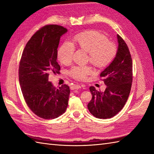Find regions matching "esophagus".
Segmentation results:
<instances>
[{"label": "esophagus", "instance_id": "esophagus-1", "mask_svg": "<svg viewBox=\"0 0 154 154\" xmlns=\"http://www.w3.org/2000/svg\"><path fill=\"white\" fill-rule=\"evenodd\" d=\"M81 88V85H73L71 87V90H74V89H79Z\"/></svg>", "mask_w": 154, "mask_h": 154}]
</instances>
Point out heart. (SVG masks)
I'll return each mask as SVG.
<instances>
[{
    "mask_svg": "<svg viewBox=\"0 0 154 154\" xmlns=\"http://www.w3.org/2000/svg\"><path fill=\"white\" fill-rule=\"evenodd\" d=\"M74 48H79L89 54L88 60L97 68L108 66L117 53V48L112 42L109 41L105 35L95 30H89L77 34L71 43L65 42L59 48L57 59L61 63L69 65L74 53ZM89 66H78L71 69L69 74L76 79L84 80L91 73Z\"/></svg>",
    "mask_w": 154,
    "mask_h": 154,
    "instance_id": "1",
    "label": "heart"
}]
</instances>
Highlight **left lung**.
Instances as JSON below:
<instances>
[{"mask_svg":"<svg viewBox=\"0 0 154 154\" xmlns=\"http://www.w3.org/2000/svg\"><path fill=\"white\" fill-rule=\"evenodd\" d=\"M118 49L115 58L100 74L106 85L105 91H97L90 87L92 99L88 103L89 112L98 119H110L125 105L131 90L132 60L125 42L117 35Z\"/></svg>","mask_w":154,"mask_h":154,"instance_id":"left-lung-1","label":"left lung"}]
</instances>
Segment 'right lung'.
Masks as SVG:
<instances>
[{
  "mask_svg": "<svg viewBox=\"0 0 154 154\" xmlns=\"http://www.w3.org/2000/svg\"><path fill=\"white\" fill-rule=\"evenodd\" d=\"M65 28L47 25L32 35L23 51L19 66V82L30 109L44 119L63 114L68 106L70 89L67 85L56 89L49 81L50 73H57V48Z\"/></svg>",
  "mask_w": 154,
  "mask_h": 154,
  "instance_id": "1",
  "label": "right lung"
}]
</instances>
